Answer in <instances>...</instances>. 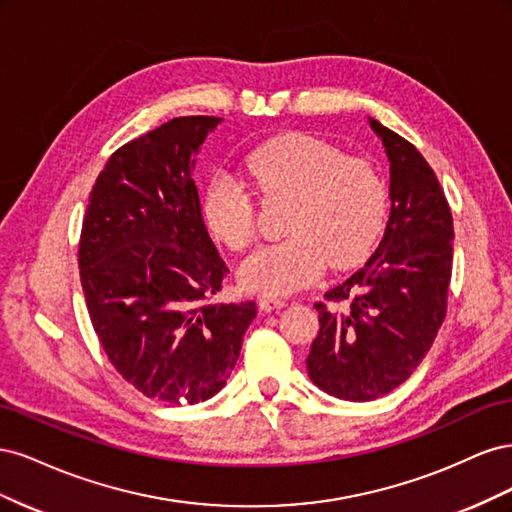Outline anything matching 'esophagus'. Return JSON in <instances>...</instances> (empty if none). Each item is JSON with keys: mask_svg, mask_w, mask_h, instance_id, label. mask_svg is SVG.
<instances>
[{"mask_svg": "<svg viewBox=\"0 0 512 512\" xmlns=\"http://www.w3.org/2000/svg\"><path fill=\"white\" fill-rule=\"evenodd\" d=\"M288 301L286 299H280V297H262L260 299V307L265 309V312H271V309H280L284 307Z\"/></svg>", "mask_w": 512, "mask_h": 512, "instance_id": "1", "label": "esophagus"}]
</instances>
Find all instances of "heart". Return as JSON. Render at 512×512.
I'll return each mask as SVG.
<instances>
[{
  "mask_svg": "<svg viewBox=\"0 0 512 512\" xmlns=\"http://www.w3.org/2000/svg\"><path fill=\"white\" fill-rule=\"evenodd\" d=\"M243 168L256 188L290 198L288 237L267 243L239 269L245 288L288 294L312 284L327 267L363 262L389 220V188L376 166L312 136H282L262 143ZM203 218L211 235L230 250H243L256 235V205L245 185L215 175L203 194Z\"/></svg>",
  "mask_w": 512,
  "mask_h": 512,
  "instance_id": "b5f03b06",
  "label": "heart"
}]
</instances>
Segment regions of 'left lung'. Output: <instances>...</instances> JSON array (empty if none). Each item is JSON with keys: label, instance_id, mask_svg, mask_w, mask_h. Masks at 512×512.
I'll return each mask as SVG.
<instances>
[{"label": "left lung", "instance_id": "left-lung-1", "mask_svg": "<svg viewBox=\"0 0 512 512\" xmlns=\"http://www.w3.org/2000/svg\"><path fill=\"white\" fill-rule=\"evenodd\" d=\"M367 121L391 164V215L378 250L324 294L329 305H314L320 331L305 361L320 391L346 401L391 393L421 365L453 269V215L436 173L406 138Z\"/></svg>", "mask_w": 512, "mask_h": 512}]
</instances>
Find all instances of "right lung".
Instances as JSON below:
<instances>
[{
  "label": "right lung",
  "instance_id": "right-lung-1",
  "mask_svg": "<svg viewBox=\"0 0 512 512\" xmlns=\"http://www.w3.org/2000/svg\"><path fill=\"white\" fill-rule=\"evenodd\" d=\"M220 123L177 117L117 149L91 188L81 230V284L108 361L164 404L220 393L258 312L254 301H211L226 265L192 173Z\"/></svg>",
  "mask_w": 512,
  "mask_h": 512
}]
</instances>
